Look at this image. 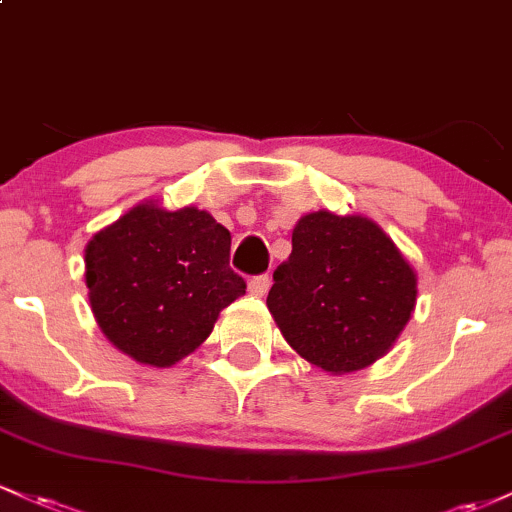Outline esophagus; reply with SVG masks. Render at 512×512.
I'll use <instances>...</instances> for the list:
<instances>
[{"label": "esophagus", "instance_id": "obj_1", "mask_svg": "<svg viewBox=\"0 0 512 512\" xmlns=\"http://www.w3.org/2000/svg\"><path fill=\"white\" fill-rule=\"evenodd\" d=\"M269 286H272V276H269V274H260V276H252L250 284H248V289H250L252 296L262 298V296H267Z\"/></svg>", "mask_w": 512, "mask_h": 512}]
</instances>
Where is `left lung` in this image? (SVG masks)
<instances>
[{
    "instance_id": "1",
    "label": "left lung",
    "mask_w": 512,
    "mask_h": 512,
    "mask_svg": "<svg viewBox=\"0 0 512 512\" xmlns=\"http://www.w3.org/2000/svg\"><path fill=\"white\" fill-rule=\"evenodd\" d=\"M267 308L305 361L351 373L395 344L416 305V274L383 228L315 211L293 228Z\"/></svg>"
}]
</instances>
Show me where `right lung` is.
Masks as SVG:
<instances>
[{"mask_svg":"<svg viewBox=\"0 0 512 512\" xmlns=\"http://www.w3.org/2000/svg\"><path fill=\"white\" fill-rule=\"evenodd\" d=\"M228 260L231 233L207 211L142 204L88 243V301L117 349L139 363L173 366L245 293Z\"/></svg>","mask_w":512,"mask_h":512,"instance_id":"right-lung-1","label":"right lung"}]
</instances>
